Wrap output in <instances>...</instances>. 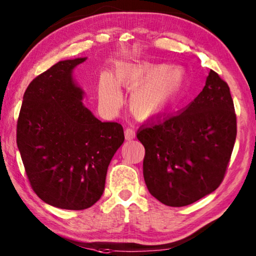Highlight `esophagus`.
<instances>
[{
	"label": "esophagus",
	"mask_w": 256,
	"mask_h": 256,
	"mask_svg": "<svg viewBox=\"0 0 256 256\" xmlns=\"http://www.w3.org/2000/svg\"><path fill=\"white\" fill-rule=\"evenodd\" d=\"M124 133H125V139H126V140L134 139L136 131H134V130H133L132 128H125Z\"/></svg>",
	"instance_id": "1"
}]
</instances>
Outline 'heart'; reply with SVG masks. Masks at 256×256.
Masks as SVG:
<instances>
[{"label":"heart","instance_id":"1","mask_svg":"<svg viewBox=\"0 0 256 256\" xmlns=\"http://www.w3.org/2000/svg\"><path fill=\"white\" fill-rule=\"evenodd\" d=\"M182 79V72L178 68L123 64L116 68L112 76L101 74L98 98L106 109L116 110L122 102L118 87L132 90L130 109L136 116L147 118L163 108L176 94Z\"/></svg>","mask_w":256,"mask_h":256}]
</instances>
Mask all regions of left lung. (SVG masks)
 Returning <instances> with one entry per match:
<instances>
[{
    "mask_svg": "<svg viewBox=\"0 0 256 256\" xmlns=\"http://www.w3.org/2000/svg\"><path fill=\"white\" fill-rule=\"evenodd\" d=\"M236 136L230 88L210 70L204 90L185 109L158 117L136 133L146 150L144 178L150 193L170 207L210 194L226 176Z\"/></svg>",
    "mask_w": 256,
    "mask_h": 256,
    "instance_id": "left-lung-1",
    "label": "left lung"
}]
</instances>
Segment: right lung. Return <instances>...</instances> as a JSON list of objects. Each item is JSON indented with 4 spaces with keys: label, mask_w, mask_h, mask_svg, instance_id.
<instances>
[{
    "label": "right lung",
    "mask_w": 256,
    "mask_h": 256,
    "mask_svg": "<svg viewBox=\"0 0 256 256\" xmlns=\"http://www.w3.org/2000/svg\"><path fill=\"white\" fill-rule=\"evenodd\" d=\"M85 60H60L34 78L17 122V146L33 190L68 210L100 199L109 163L124 142L120 124L98 120L82 104L72 71Z\"/></svg>",
    "instance_id": "obj_1"
}]
</instances>
